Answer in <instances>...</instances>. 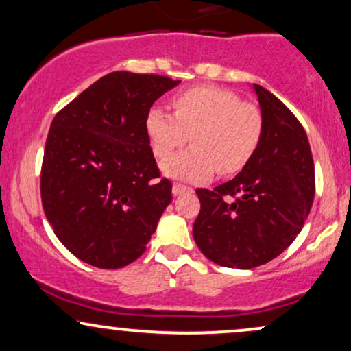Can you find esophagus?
Returning <instances> with one entry per match:
<instances>
[{"label":"esophagus","instance_id":"1","mask_svg":"<svg viewBox=\"0 0 351 351\" xmlns=\"http://www.w3.org/2000/svg\"><path fill=\"white\" fill-rule=\"evenodd\" d=\"M173 195L178 196V195H183V193H191L193 188L186 186V184H181V183H175L173 184Z\"/></svg>","mask_w":351,"mask_h":351}]
</instances>
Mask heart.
Listing matches in <instances>:
<instances>
[{"label": "heart", "instance_id": "b5f03b06", "mask_svg": "<svg viewBox=\"0 0 351 351\" xmlns=\"http://www.w3.org/2000/svg\"><path fill=\"white\" fill-rule=\"evenodd\" d=\"M173 114L153 107L147 134L155 156L167 158L191 136L193 147L162 163L165 175L184 181H206L217 170L234 175L247 165L263 138L259 107L228 88L199 86L171 100Z\"/></svg>", "mask_w": 351, "mask_h": 351}]
</instances>
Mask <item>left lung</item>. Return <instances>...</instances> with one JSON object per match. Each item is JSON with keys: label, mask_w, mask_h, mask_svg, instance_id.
Returning a JSON list of instances; mask_svg holds the SVG:
<instances>
[{"label": "left lung", "mask_w": 351, "mask_h": 351, "mask_svg": "<svg viewBox=\"0 0 351 351\" xmlns=\"http://www.w3.org/2000/svg\"><path fill=\"white\" fill-rule=\"evenodd\" d=\"M264 120L259 147L241 173L215 189L198 188L193 224L199 251L217 265L254 269L277 257L304 228L315 170L307 134L263 86H252Z\"/></svg>", "instance_id": "8db88e82"}]
</instances>
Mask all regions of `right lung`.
<instances>
[{"instance_id":"1","label":"right lung","mask_w":351,"mask_h":351,"mask_svg":"<svg viewBox=\"0 0 351 351\" xmlns=\"http://www.w3.org/2000/svg\"><path fill=\"white\" fill-rule=\"evenodd\" d=\"M180 80L119 71L52 120L41 168L44 215L84 263L120 269L138 259L171 203L147 134L156 99Z\"/></svg>"}]
</instances>
